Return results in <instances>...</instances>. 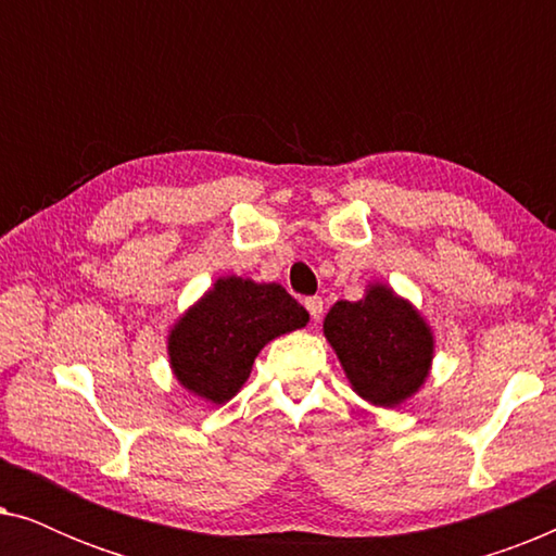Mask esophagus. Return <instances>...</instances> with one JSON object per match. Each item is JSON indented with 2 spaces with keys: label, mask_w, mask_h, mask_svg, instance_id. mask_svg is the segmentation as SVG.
<instances>
[{
  "label": "esophagus",
  "mask_w": 556,
  "mask_h": 556,
  "mask_svg": "<svg viewBox=\"0 0 556 556\" xmlns=\"http://www.w3.org/2000/svg\"><path fill=\"white\" fill-rule=\"evenodd\" d=\"M306 308H308L311 318H314V321H318V318H321V314H324L321 295H311V299H306Z\"/></svg>",
  "instance_id": "obj_1"
}]
</instances>
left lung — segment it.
<instances>
[{
  "instance_id": "left-lung-1",
  "label": "left lung",
  "mask_w": 556,
  "mask_h": 556,
  "mask_svg": "<svg viewBox=\"0 0 556 556\" xmlns=\"http://www.w3.org/2000/svg\"><path fill=\"white\" fill-rule=\"evenodd\" d=\"M324 333L354 390L379 407L400 405L428 377L430 329L390 288L371 286L362 301L333 303Z\"/></svg>"
}]
</instances>
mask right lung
<instances>
[{
    "label": "right lung",
    "instance_id": "add662e5",
    "mask_svg": "<svg viewBox=\"0 0 556 556\" xmlns=\"http://www.w3.org/2000/svg\"><path fill=\"white\" fill-rule=\"evenodd\" d=\"M306 321L308 311L283 286L219 278L174 326L172 369L189 392L223 405L245 384L257 352Z\"/></svg>",
    "mask_w": 556,
    "mask_h": 556
}]
</instances>
